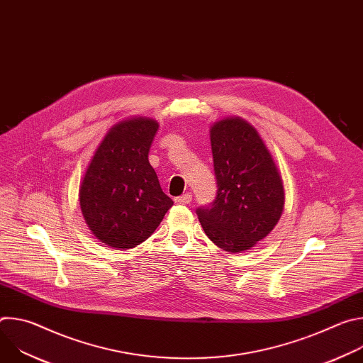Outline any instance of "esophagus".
I'll list each match as a JSON object with an SVG mask.
<instances>
[{"instance_id": "34e87169", "label": "esophagus", "mask_w": 363, "mask_h": 363, "mask_svg": "<svg viewBox=\"0 0 363 363\" xmlns=\"http://www.w3.org/2000/svg\"><path fill=\"white\" fill-rule=\"evenodd\" d=\"M191 201H192V195L191 194H184V195L175 198L177 203H189Z\"/></svg>"}]
</instances>
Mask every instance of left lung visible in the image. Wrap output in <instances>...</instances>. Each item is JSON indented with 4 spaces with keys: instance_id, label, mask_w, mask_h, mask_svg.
I'll list each match as a JSON object with an SVG mask.
<instances>
[{
    "instance_id": "1",
    "label": "left lung",
    "mask_w": 363,
    "mask_h": 363,
    "mask_svg": "<svg viewBox=\"0 0 363 363\" xmlns=\"http://www.w3.org/2000/svg\"><path fill=\"white\" fill-rule=\"evenodd\" d=\"M217 196L196 210L208 238L228 252L245 251L267 237L284 208L276 162L254 126L225 118L210 129Z\"/></svg>"
}]
</instances>
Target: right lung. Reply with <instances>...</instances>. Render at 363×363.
<instances>
[{"mask_svg":"<svg viewBox=\"0 0 363 363\" xmlns=\"http://www.w3.org/2000/svg\"><path fill=\"white\" fill-rule=\"evenodd\" d=\"M158 128L149 118L116 123L86 169L79 189L82 214L94 237L109 247L139 245L174 205L147 160Z\"/></svg>","mask_w":363,"mask_h":363,"instance_id":"obj_1","label":"right lung"}]
</instances>
